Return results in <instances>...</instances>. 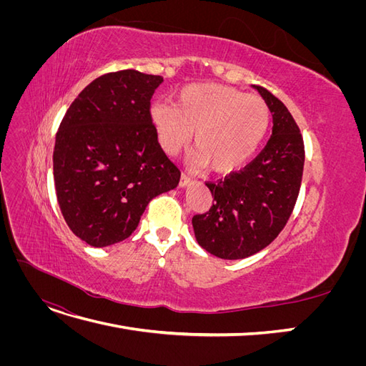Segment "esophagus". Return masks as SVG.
I'll return each instance as SVG.
<instances>
[{"instance_id": "esophagus-1", "label": "esophagus", "mask_w": 366, "mask_h": 366, "mask_svg": "<svg viewBox=\"0 0 366 366\" xmlns=\"http://www.w3.org/2000/svg\"><path fill=\"white\" fill-rule=\"evenodd\" d=\"M192 183V180L189 179V177H187L186 174H182V177H180V183H179V186L180 187H186V186H189Z\"/></svg>"}]
</instances>
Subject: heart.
Listing matches in <instances>:
<instances>
[{
  "label": "heart",
  "instance_id": "b5f03b06",
  "mask_svg": "<svg viewBox=\"0 0 366 366\" xmlns=\"http://www.w3.org/2000/svg\"><path fill=\"white\" fill-rule=\"evenodd\" d=\"M162 149L174 156L192 139L195 166L226 174L239 169L257 152L270 125L261 97L219 84H192L177 94L175 105L157 102L149 109Z\"/></svg>",
  "mask_w": 366,
  "mask_h": 366
}]
</instances>
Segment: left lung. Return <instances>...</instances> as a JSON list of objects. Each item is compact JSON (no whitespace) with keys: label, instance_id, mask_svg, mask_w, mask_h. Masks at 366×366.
<instances>
[{"label":"left lung","instance_id":"obj_1","mask_svg":"<svg viewBox=\"0 0 366 366\" xmlns=\"http://www.w3.org/2000/svg\"><path fill=\"white\" fill-rule=\"evenodd\" d=\"M252 86L270 109L272 136L244 169L206 184L215 203L192 218L198 244L221 259H242L267 247L290 218L302 180L304 142L295 119L278 97Z\"/></svg>","mask_w":366,"mask_h":366}]
</instances>
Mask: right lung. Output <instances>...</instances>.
Listing matches in <instances>:
<instances>
[{"label": "right lung", "instance_id": "add662e5", "mask_svg": "<svg viewBox=\"0 0 366 366\" xmlns=\"http://www.w3.org/2000/svg\"><path fill=\"white\" fill-rule=\"evenodd\" d=\"M162 76L122 70L97 77L65 113L53 151L61 212L93 247L127 239L154 197L179 184L149 117Z\"/></svg>", "mask_w": 366, "mask_h": 366}]
</instances>
